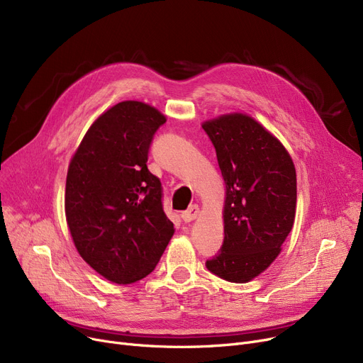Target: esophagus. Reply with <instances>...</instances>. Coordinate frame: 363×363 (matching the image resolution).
Here are the masks:
<instances>
[{
  "mask_svg": "<svg viewBox=\"0 0 363 363\" xmlns=\"http://www.w3.org/2000/svg\"><path fill=\"white\" fill-rule=\"evenodd\" d=\"M200 215V206L199 204H193L191 207L188 208L182 213V219L184 222H193L194 219H197V216Z\"/></svg>",
  "mask_w": 363,
  "mask_h": 363,
  "instance_id": "34e87169",
  "label": "esophagus"
}]
</instances>
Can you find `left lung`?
I'll list each match as a JSON object with an SVG mask.
<instances>
[{
  "label": "left lung",
  "mask_w": 363,
  "mask_h": 363,
  "mask_svg": "<svg viewBox=\"0 0 363 363\" xmlns=\"http://www.w3.org/2000/svg\"><path fill=\"white\" fill-rule=\"evenodd\" d=\"M225 182L223 244L207 269L230 282H249L281 253L296 218L297 182L290 152L245 113L203 122Z\"/></svg>",
  "instance_id": "8db88e82"
}]
</instances>
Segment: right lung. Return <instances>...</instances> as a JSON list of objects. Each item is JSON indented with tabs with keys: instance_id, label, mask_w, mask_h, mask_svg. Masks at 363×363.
<instances>
[{
	"instance_id": "1",
	"label": "right lung",
	"mask_w": 363,
	"mask_h": 363,
	"mask_svg": "<svg viewBox=\"0 0 363 363\" xmlns=\"http://www.w3.org/2000/svg\"><path fill=\"white\" fill-rule=\"evenodd\" d=\"M156 107L122 101L94 121L69 163L65 212L81 257L106 279L132 284L156 268L175 233L162 184L147 167Z\"/></svg>"
}]
</instances>
